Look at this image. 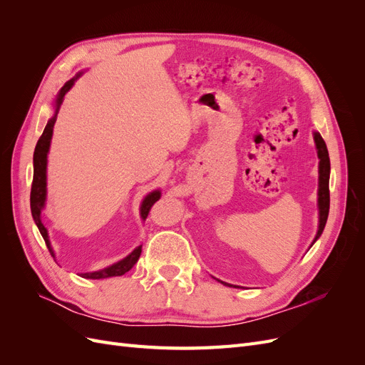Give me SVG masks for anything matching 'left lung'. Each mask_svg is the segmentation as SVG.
Instances as JSON below:
<instances>
[{"mask_svg": "<svg viewBox=\"0 0 365 365\" xmlns=\"http://www.w3.org/2000/svg\"><path fill=\"white\" fill-rule=\"evenodd\" d=\"M315 145L318 149V158H319V189H318V208H319V227L318 233L314 239V242L322 236L324 225L327 222L329 216V207H330V193H329V175H330V160H329V152L326 148V143L323 137L315 132L314 134ZM224 283V282H220ZM227 284V283H224ZM231 286V284H230Z\"/></svg>", "mask_w": 365, "mask_h": 365, "instance_id": "8db88e82", "label": "left lung"}]
</instances>
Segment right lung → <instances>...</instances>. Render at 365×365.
<instances>
[{
    "label": "right lung",
    "instance_id": "add662e5",
    "mask_svg": "<svg viewBox=\"0 0 365 365\" xmlns=\"http://www.w3.org/2000/svg\"><path fill=\"white\" fill-rule=\"evenodd\" d=\"M76 79L68 81L62 86V90L56 98V106L59 108V105L62 103L63 96L70 91V88L73 86ZM56 123V117H53L51 120H48V123L43 129L42 135L39 137L36 148H35V153H33V181H31V190H30V208H31V216L35 219V222L39 228V233L46 240V245L50 250L51 256L53 251L50 248V242H48V235L47 230L43 227V224L41 222V210L43 208V202H46V169H47V153H48V148H50V140L53 135V126ZM160 200V192H152L150 195H148L145 197V201L141 204V217L146 219L152 205L155 204ZM141 254V247H138L137 250L132 251L129 256L123 260H120L111 267H108L102 271H96V272H86L82 274V277L85 279H106V277H117V275H123L125 272H128L134 264L137 263L138 257Z\"/></svg>",
    "mask_w": 365,
    "mask_h": 365
}]
</instances>
